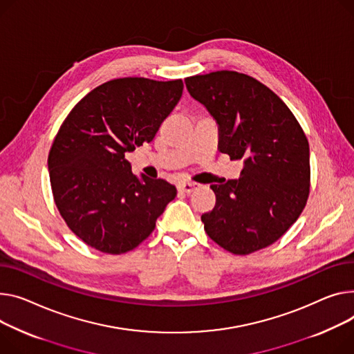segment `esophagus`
<instances>
[{
	"label": "esophagus",
	"mask_w": 354,
	"mask_h": 354,
	"mask_svg": "<svg viewBox=\"0 0 354 354\" xmlns=\"http://www.w3.org/2000/svg\"><path fill=\"white\" fill-rule=\"evenodd\" d=\"M198 186H199V185L195 183V182L183 180V182H179V183H178V189H179L180 192H185V194H191V192H194V191L196 189Z\"/></svg>",
	"instance_id": "34e87169"
}]
</instances>
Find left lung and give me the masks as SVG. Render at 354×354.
Wrapping results in <instances>:
<instances>
[{
    "label": "left lung",
    "instance_id": "obj_1",
    "mask_svg": "<svg viewBox=\"0 0 354 354\" xmlns=\"http://www.w3.org/2000/svg\"><path fill=\"white\" fill-rule=\"evenodd\" d=\"M185 84L216 121L219 151L245 160L239 179L210 185L216 205L201 218L206 233L233 254L274 243L297 221L310 192L301 127L272 89L236 71L187 77Z\"/></svg>",
    "mask_w": 354,
    "mask_h": 354
}]
</instances>
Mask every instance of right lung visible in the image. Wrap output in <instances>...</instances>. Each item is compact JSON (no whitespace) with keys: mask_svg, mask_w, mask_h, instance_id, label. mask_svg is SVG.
I'll list each match as a JSON object with an SVG mask.
<instances>
[{"mask_svg":"<svg viewBox=\"0 0 354 354\" xmlns=\"http://www.w3.org/2000/svg\"><path fill=\"white\" fill-rule=\"evenodd\" d=\"M182 91V80H112L65 118L48 155L50 180L62 219L88 246L109 254L135 249L175 199L169 182L135 176L125 152L151 142Z\"/></svg>","mask_w":354,"mask_h":354,"instance_id":"obj_1","label":"right lung"}]
</instances>
